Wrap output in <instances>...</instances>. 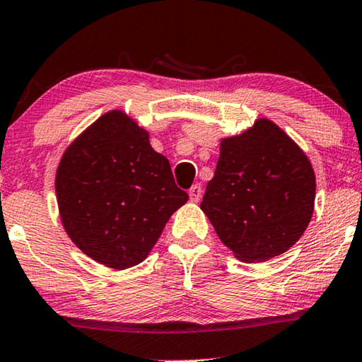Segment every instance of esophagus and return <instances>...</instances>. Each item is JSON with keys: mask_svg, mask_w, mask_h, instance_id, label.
<instances>
[{"mask_svg": "<svg viewBox=\"0 0 362 362\" xmlns=\"http://www.w3.org/2000/svg\"><path fill=\"white\" fill-rule=\"evenodd\" d=\"M188 194H190V199L193 203H198L199 199H202V194H203V188L199 185H193L190 190H188Z\"/></svg>", "mask_w": 362, "mask_h": 362, "instance_id": "obj_1", "label": "esophagus"}]
</instances>
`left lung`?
<instances>
[{"instance_id":"8db88e82","label":"left lung","mask_w":362,"mask_h":362,"mask_svg":"<svg viewBox=\"0 0 362 362\" xmlns=\"http://www.w3.org/2000/svg\"><path fill=\"white\" fill-rule=\"evenodd\" d=\"M315 175L305 151L269 119L221 141L202 209L221 242L243 262L290 250L314 211Z\"/></svg>"}]
</instances>
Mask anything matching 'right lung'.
<instances>
[{
	"instance_id": "right-lung-1",
	"label": "right lung",
	"mask_w": 362,
	"mask_h": 362,
	"mask_svg": "<svg viewBox=\"0 0 362 362\" xmlns=\"http://www.w3.org/2000/svg\"><path fill=\"white\" fill-rule=\"evenodd\" d=\"M56 197L69 238L117 271L145 261L188 199L168 158L122 111L106 112L69 145L57 165Z\"/></svg>"
}]
</instances>
